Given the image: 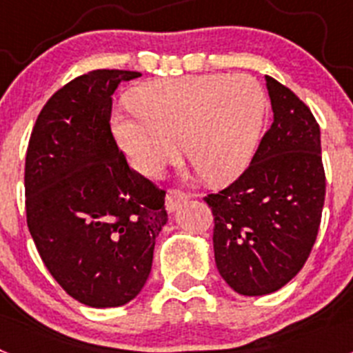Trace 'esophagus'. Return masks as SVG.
<instances>
[{"mask_svg":"<svg viewBox=\"0 0 353 353\" xmlns=\"http://www.w3.org/2000/svg\"><path fill=\"white\" fill-rule=\"evenodd\" d=\"M185 199H187V194L176 191V189H171V191H168L166 194V210L174 212L176 208H179V205L182 203V201H185Z\"/></svg>","mask_w":353,"mask_h":353,"instance_id":"1","label":"esophagus"}]
</instances>
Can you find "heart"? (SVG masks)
<instances>
[{"instance_id": "heart-1", "label": "heart", "mask_w": 353, "mask_h": 353, "mask_svg": "<svg viewBox=\"0 0 353 353\" xmlns=\"http://www.w3.org/2000/svg\"><path fill=\"white\" fill-rule=\"evenodd\" d=\"M136 111H118L113 132L139 173L155 174L179 154L210 183L239 179L260 145L265 93L249 76L205 74L141 84Z\"/></svg>"}]
</instances>
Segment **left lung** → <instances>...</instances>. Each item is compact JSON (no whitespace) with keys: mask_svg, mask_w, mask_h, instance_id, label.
I'll list each match as a JSON object with an SVG mask.
<instances>
[{"mask_svg":"<svg viewBox=\"0 0 353 353\" xmlns=\"http://www.w3.org/2000/svg\"><path fill=\"white\" fill-rule=\"evenodd\" d=\"M274 121L248 170L205 201L224 281L256 297L283 288L310 256L325 201L320 127L290 88L265 76Z\"/></svg>","mask_w":353,"mask_h":353,"instance_id":"left-lung-1","label":"left lung"}]
</instances>
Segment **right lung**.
<instances>
[{"instance_id":"1","label":"right lung","mask_w":353,"mask_h":353,"mask_svg":"<svg viewBox=\"0 0 353 353\" xmlns=\"http://www.w3.org/2000/svg\"><path fill=\"white\" fill-rule=\"evenodd\" d=\"M130 70H92L46 102L26 152V221L43 265L90 307L132 301L168 223L166 191L141 176L111 132L113 93Z\"/></svg>"}]
</instances>
